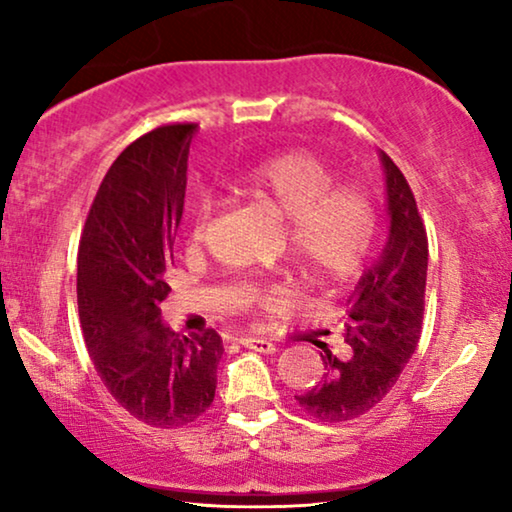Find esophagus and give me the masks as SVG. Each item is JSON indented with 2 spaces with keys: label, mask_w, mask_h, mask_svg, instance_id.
<instances>
[{
  "label": "esophagus",
  "mask_w": 512,
  "mask_h": 512,
  "mask_svg": "<svg viewBox=\"0 0 512 512\" xmlns=\"http://www.w3.org/2000/svg\"><path fill=\"white\" fill-rule=\"evenodd\" d=\"M240 345L247 347V349H254V352H261V354H272V352H275V345H272L270 340L251 338V335H244V338H240Z\"/></svg>",
  "instance_id": "esophagus-1"
}]
</instances>
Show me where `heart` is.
I'll return each mask as SVG.
<instances>
[{
  "mask_svg": "<svg viewBox=\"0 0 512 512\" xmlns=\"http://www.w3.org/2000/svg\"><path fill=\"white\" fill-rule=\"evenodd\" d=\"M230 191L284 216V244L312 289L345 284L373 249L377 212L370 195L335 184L331 167L312 153L286 151L258 160L230 179ZM205 223L207 209L198 207L188 223L193 242L205 233ZM279 293L275 286H242L249 305H270Z\"/></svg>",
  "mask_w": 512,
  "mask_h": 512,
  "instance_id": "obj_1",
  "label": "heart"
}]
</instances>
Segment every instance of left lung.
<instances>
[{"label": "left lung", "instance_id": "1", "mask_svg": "<svg viewBox=\"0 0 512 512\" xmlns=\"http://www.w3.org/2000/svg\"><path fill=\"white\" fill-rule=\"evenodd\" d=\"M380 163L389 230L347 300L342 328L349 356H335L324 345V377L296 396L321 422H347L375 408L401 377L422 331L429 242L403 172L384 151Z\"/></svg>", "mask_w": 512, "mask_h": 512}]
</instances>
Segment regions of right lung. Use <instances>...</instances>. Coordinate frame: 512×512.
I'll return each instance as SVG.
<instances>
[{
  "instance_id": "add662e5",
  "label": "right lung",
  "mask_w": 512,
  "mask_h": 512,
  "mask_svg": "<svg viewBox=\"0 0 512 512\" xmlns=\"http://www.w3.org/2000/svg\"><path fill=\"white\" fill-rule=\"evenodd\" d=\"M195 125L139 137L104 174L79 244L83 338L104 387L132 417L160 429L198 419L214 401L221 335L170 331L160 303L184 212Z\"/></svg>"
}]
</instances>
